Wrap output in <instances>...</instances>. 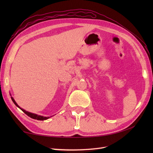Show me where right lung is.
<instances>
[{"mask_svg":"<svg viewBox=\"0 0 153 153\" xmlns=\"http://www.w3.org/2000/svg\"><path fill=\"white\" fill-rule=\"evenodd\" d=\"M11 96V95H10ZM11 99L12 100L13 102H14L16 106H18V108L19 109H21L23 112H24L25 114H27L28 116H30V118H33V119H35V120H47L48 118H50V117H46V116H40V115H38V114H34V113H31V112H27L26 111V110H25L24 109L22 108L21 107H19V106L18 105L17 103H16V102L15 101V100L14 99V98H13L12 97H11Z\"/></svg>","mask_w":153,"mask_h":153,"instance_id":"obj_1","label":"right lung"}]
</instances>
